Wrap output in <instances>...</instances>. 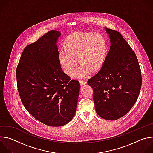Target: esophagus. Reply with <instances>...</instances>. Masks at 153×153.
Segmentation results:
<instances>
[{"instance_id": "34e87169", "label": "esophagus", "mask_w": 153, "mask_h": 153, "mask_svg": "<svg viewBox=\"0 0 153 153\" xmlns=\"http://www.w3.org/2000/svg\"><path fill=\"white\" fill-rule=\"evenodd\" d=\"M79 82H80V84L81 85H85L86 83V82L85 80H80Z\"/></svg>"}]
</instances>
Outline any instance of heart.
<instances>
[{"label": "heart", "instance_id": "heart-1", "mask_svg": "<svg viewBox=\"0 0 153 153\" xmlns=\"http://www.w3.org/2000/svg\"><path fill=\"white\" fill-rule=\"evenodd\" d=\"M108 43L99 33L76 32L68 37L65 50L59 53V61L65 73L73 76L78 63L82 65L75 74L76 77H85L91 71H99L105 62Z\"/></svg>", "mask_w": 153, "mask_h": 153}]
</instances>
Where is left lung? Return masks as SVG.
I'll return each mask as SVG.
<instances>
[{"instance_id": "1", "label": "left lung", "mask_w": 153, "mask_h": 153, "mask_svg": "<svg viewBox=\"0 0 153 153\" xmlns=\"http://www.w3.org/2000/svg\"><path fill=\"white\" fill-rule=\"evenodd\" d=\"M110 49L100 71L88 80L93 89L97 114L109 120L128 113L137 100L142 85L137 58L122 34L105 28Z\"/></svg>"}]
</instances>
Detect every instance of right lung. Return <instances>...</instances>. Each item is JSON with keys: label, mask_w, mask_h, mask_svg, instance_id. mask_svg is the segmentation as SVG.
<instances>
[{"label": "right lung", "mask_w": 153, "mask_h": 153, "mask_svg": "<svg viewBox=\"0 0 153 153\" xmlns=\"http://www.w3.org/2000/svg\"><path fill=\"white\" fill-rule=\"evenodd\" d=\"M60 31L51 30L27 46L16 69L18 92L28 112L51 126H60L75 115L80 88L62 71L57 46Z\"/></svg>", "instance_id": "obj_1"}]
</instances>
